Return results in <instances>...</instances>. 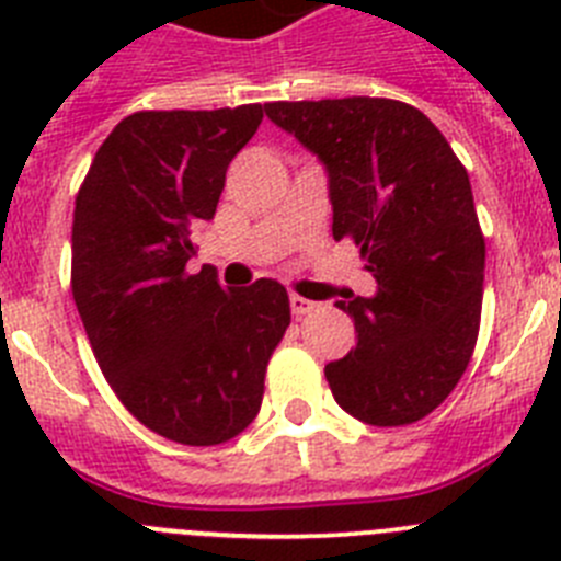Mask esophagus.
<instances>
[{"mask_svg": "<svg viewBox=\"0 0 561 561\" xmlns=\"http://www.w3.org/2000/svg\"><path fill=\"white\" fill-rule=\"evenodd\" d=\"M289 306H291V314H295L297 320L309 314V311L317 309V304H311V300H306V297H300V295H291Z\"/></svg>", "mask_w": 561, "mask_h": 561, "instance_id": "34e87169", "label": "esophagus"}]
</instances>
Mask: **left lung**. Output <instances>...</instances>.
Segmentation results:
<instances>
[{"instance_id":"8db88e82","label":"left lung","mask_w":561,"mask_h":561,"mask_svg":"<svg viewBox=\"0 0 561 561\" xmlns=\"http://www.w3.org/2000/svg\"><path fill=\"white\" fill-rule=\"evenodd\" d=\"M266 117L329 173L334 238H354L376 295L336 300L356 348L325 365L336 404L374 427L433 413L472 359L485 241L469 173L427 114L388 98L277 101Z\"/></svg>"}]
</instances>
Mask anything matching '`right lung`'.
Wrapping results in <instances>:
<instances>
[{"label":"right lung","mask_w":561,"mask_h":561,"mask_svg":"<svg viewBox=\"0 0 561 561\" xmlns=\"http://www.w3.org/2000/svg\"><path fill=\"white\" fill-rule=\"evenodd\" d=\"M264 121L261 103L137 112L98 148L76 199L72 297L103 376L148 430L187 447L244 433L261 410L289 295L191 272L193 232Z\"/></svg>","instance_id":"1"}]
</instances>
